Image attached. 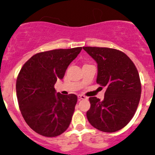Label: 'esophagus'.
<instances>
[{
    "label": "esophagus",
    "instance_id": "34e87169",
    "mask_svg": "<svg viewBox=\"0 0 155 155\" xmlns=\"http://www.w3.org/2000/svg\"><path fill=\"white\" fill-rule=\"evenodd\" d=\"M78 97L79 99H87V97L84 96V95H78Z\"/></svg>",
    "mask_w": 155,
    "mask_h": 155
}]
</instances>
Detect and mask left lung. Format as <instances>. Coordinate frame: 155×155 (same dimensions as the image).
<instances>
[{
    "mask_svg": "<svg viewBox=\"0 0 155 155\" xmlns=\"http://www.w3.org/2000/svg\"><path fill=\"white\" fill-rule=\"evenodd\" d=\"M98 65L96 82L106 87L101 101L90 97L87 117L91 125L112 133L123 128L134 116L141 95L136 66L123 52L113 48L83 47Z\"/></svg>",
    "mask_w": 155,
    "mask_h": 155,
    "instance_id": "left-lung-1",
    "label": "left lung"
}]
</instances>
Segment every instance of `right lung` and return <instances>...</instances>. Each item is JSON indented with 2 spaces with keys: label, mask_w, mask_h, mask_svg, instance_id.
<instances>
[{
  "label": "right lung",
  "mask_w": 155,
  "mask_h": 155,
  "mask_svg": "<svg viewBox=\"0 0 155 155\" xmlns=\"http://www.w3.org/2000/svg\"><path fill=\"white\" fill-rule=\"evenodd\" d=\"M81 50L78 47L38 53L20 70L16 81L19 108L26 123L39 134L57 137L69 126L78 97L57 92L54 84L63 79Z\"/></svg>",
  "instance_id": "right-lung-1"
}]
</instances>
